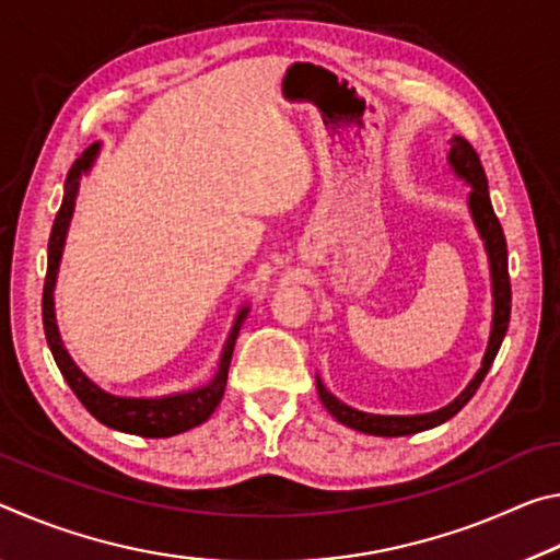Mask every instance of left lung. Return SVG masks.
Instances as JSON below:
<instances>
[{"label":"left lung","instance_id":"left-lung-1","mask_svg":"<svg viewBox=\"0 0 560 560\" xmlns=\"http://www.w3.org/2000/svg\"><path fill=\"white\" fill-rule=\"evenodd\" d=\"M450 155L447 163L452 173L459 179H464L471 189L467 197V207L471 214V222L477 226V232L485 242V252L489 259V273H491V330H489V343L481 358V368L477 375L471 377L469 385L454 397L450 405L440 407L434 412L424 415H373V412H360L355 407L340 402L334 393L326 390V385L320 383L316 375V390L320 402L326 410L336 417L340 424H346L350 430L375 434V438H405V434H417L424 430L438 428V424L447 422L450 417L457 415L464 405L471 400V395L477 393V387L485 381L491 363L501 348V340L506 336L509 316H511V283H509V257H506V240L501 232V224L494 214V207L489 200V185L485 167L479 163L477 150H474L462 136H454L450 140Z\"/></svg>","mask_w":560,"mask_h":560}]
</instances>
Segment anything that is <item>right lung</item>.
<instances>
[{
	"instance_id": "add662e5",
	"label": "right lung",
	"mask_w": 560,
	"mask_h": 560,
	"mask_svg": "<svg viewBox=\"0 0 560 560\" xmlns=\"http://www.w3.org/2000/svg\"><path fill=\"white\" fill-rule=\"evenodd\" d=\"M101 153V143H93L83 150L81 158L71 165L69 175L63 183V200L56 214L51 236H49V261H46V281H44V299H42V316H44V334L46 343L51 348V355L59 365L63 381L69 383L73 395L79 397L81 405L96 417L101 424H106L110 430L138 434V438H173V434L187 432L210 420V415L217 410V405L222 402L224 387H226V373H230V360L234 353L236 336L244 324L249 306H242L236 314L230 336L224 340V348L220 353V363L210 383H205L195 390L185 393H170L160 397H126V395H113L103 390L91 377L73 363V358L66 350L59 326H56V306H54V289L56 277H59L61 257H63V244L66 234H69L75 197H79L81 177L89 173L96 163Z\"/></svg>"
}]
</instances>
